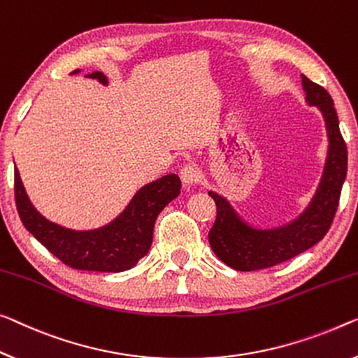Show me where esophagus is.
Instances as JSON below:
<instances>
[{
    "label": "esophagus",
    "mask_w": 358,
    "mask_h": 358,
    "mask_svg": "<svg viewBox=\"0 0 358 358\" xmlns=\"http://www.w3.org/2000/svg\"><path fill=\"white\" fill-rule=\"evenodd\" d=\"M180 179H182L184 185H195L200 182L201 173L200 169L194 166V164H185V166L180 169Z\"/></svg>",
    "instance_id": "1"
}]
</instances>
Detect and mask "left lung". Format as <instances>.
<instances>
[{"label": "left lung", "mask_w": 358, "mask_h": 358, "mask_svg": "<svg viewBox=\"0 0 358 358\" xmlns=\"http://www.w3.org/2000/svg\"><path fill=\"white\" fill-rule=\"evenodd\" d=\"M301 78L306 102L320 110L327 126L328 155L320 184L309 206L294 221L273 229L251 227L222 195L208 192L217 206L216 221L208 234L211 250L235 271H259L301 255L327 235L336 214L341 189L348 174V147L341 136L331 96L307 76L301 75Z\"/></svg>", "instance_id": "8db88e82"}]
</instances>
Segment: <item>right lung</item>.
<instances>
[{
    "label": "right lung",
    "mask_w": 358,
    "mask_h": 358,
    "mask_svg": "<svg viewBox=\"0 0 358 358\" xmlns=\"http://www.w3.org/2000/svg\"><path fill=\"white\" fill-rule=\"evenodd\" d=\"M86 76L107 85L102 71ZM14 192L22 224L64 264L78 271L123 272L150 250L153 225L163 208L180 194V179L178 174H168L144 185L117 219L94 230L65 229L41 216L27 195L17 168H14Z\"/></svg>",
    "instance_id": "right-lung-1"
}]
</instances>
